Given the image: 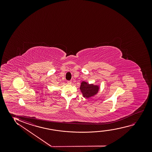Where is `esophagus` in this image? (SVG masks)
Masks as SVG:
<instances>
[{"label":"esophagus","mask_w":152,"mask_h":152,"mask_svg":"<svg viewBox=\"0 0 152 152\" xmlns=\"http://www.w3.org/2000/svg\"><path fill=\"white\" fill-rule=\"evenodd\" d=\"M67 83L69 84V85H71V83H72V81L71 80H69V81H67Z\"/></svg>","instance_id":"34e87169"}]
</instances>
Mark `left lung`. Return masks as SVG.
<instances>
[{
    "label": "left lung",
    "mask_w": 152,
    "mask_h": 152,
    "mask_svg": "<svg viewBox=\"0 0 152 152\" xmlns=\"http://www.w3.org/2000/svg\"><path fill=\"white\" fill-rule=\"evenodd\" d=\"M100 88L99 85L94 83L90 84L85 81H82L80 86V90L83 96L86 99H89L96 95L99 92Z\"/></svg>",
    "instance_id": "1"
}]
</instances>
